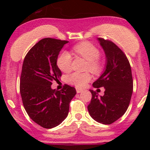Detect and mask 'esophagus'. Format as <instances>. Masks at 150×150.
I'll return each mask as SVG.
<instances>
[{"instance_id": "obj_1", "label": "esophagus", "mask_w": 150, "mask_h": 150, "mask_svg": "<svg viewBox=\"0 0 150 150\" xmlns=\"http://www.w3.org/2000/svg\"><path fill=\"white\" fill-rule=\"evenodd\" d=\"M76 91L78 93H80L83 91V89L79 88H76Z\"/></svg>"}]
</instances>
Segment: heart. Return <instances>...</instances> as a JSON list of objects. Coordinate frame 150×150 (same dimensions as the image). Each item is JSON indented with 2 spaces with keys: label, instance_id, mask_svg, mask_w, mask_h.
<instances>
[{
  "label": "heart",
  "instance_id": "b5f03b06",
  "mask_svg": "<svg viewBox=\"0 0 150 150\" xmlns=\"http://www.w3.org/2000/svg\"><path fill=\"white\" fill-rule=\"evenodd\" d=\"M73 50L77 54L82 57L88 62L86 69L95 74L101 72L103 64L99 59L100 52L96 46L88 42H82L74 46ZM57 64L59 69L62 72H69L71 69L72 64V56L70 53L67 51H62L57 58ZM91 79L92 76L89 72H75L68 75L67 81L77 87H84L91 81Z\"/></svg>",
  "mask_w": 150,
  "mask_h": 150
}]
</instances>
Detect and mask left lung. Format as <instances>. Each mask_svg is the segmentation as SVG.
Segmentation results:
<instances>
[{"label": "left lung", "mask_w": 150, "mask_h": 150, "mask_svg": "<svg viewBox=\"0 0 150 150\" xmlns=\"http://www.w3.org/2000/svg\"><path fill=\"white\" fill-rule=\"evenodd\" d=\"M106 57L105 67L93 83L94 88L104 87V96L90 90L92 94L88 110L91 117L102 124H111L126 112L133 93L131 68L126 56L114 43L97 38Z\"/></svg>", "instance_id": "left-lung-1"}]
</instances>
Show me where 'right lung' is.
Listing matches in <instances>:
<instances>
[{
  "label": "right lung",
  "instance_id": "1",
  "mask_svg": "<svg viewBox=\"0 0 150 150\" xmlns=\"http://www.w3.org/2000/svg\"><path fill=\"white\" fill-rule=\"evenodd\" d=\"M66 40L46 38L36 43L27 54L20 78V93L30 118L45 128H52L67 117L69 103L76 94L74 87L64 85L61 91L51 88L62 72L57 64Z\"/></svg>",
  "mask_w": 150,
  "mask_h": 150
}]
</instances>
